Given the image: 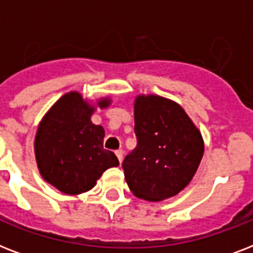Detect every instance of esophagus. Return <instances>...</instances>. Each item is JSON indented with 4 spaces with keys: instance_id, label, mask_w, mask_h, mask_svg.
Wrapping results in <instances>:
<instances>
[{
    "instance_id": "obj_1",
    "label": "esophagus",
    "mask_w": 253,
    "mask_h": 253,
    "mask_svg": "<svg viewBox=\"0 0 253 253\" xmlns=\"http://www.w3.org/2000/svg\"><path fill=\"white\" fill-rule=\"evenodd\" d=\"M115 155H117V158H118L119 163H122V160H123V151L122 150H117V151H115Z\"/></svg>"
}]
</instances>
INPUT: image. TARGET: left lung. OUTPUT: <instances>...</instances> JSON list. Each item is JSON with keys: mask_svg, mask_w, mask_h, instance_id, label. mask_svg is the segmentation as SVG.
I'll use <instances>...</instances> for the list:
<instances>
[{"mask_svg": "<svg viewBox=\"0 0 253 253\" xmlns=\"http://www.w3.org/2000/svg\"><path fill=\"white\" fill-rule=\"evenodd\" d=\"M134 130L138 144L122 163L130 190L148 201L176 196L200 166L201 132L180 105L159 95L136 98Z\"/></svg>", "mask_w": 253, "mask_h": 253, "instance_id": "1", "label": "left lung"}]
</instances>
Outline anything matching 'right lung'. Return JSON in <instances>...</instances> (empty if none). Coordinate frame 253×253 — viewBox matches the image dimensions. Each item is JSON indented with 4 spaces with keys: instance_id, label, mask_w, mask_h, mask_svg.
Masks as SVG:
<instances>
[{
    "instance_id": "obj_1",
    "label": "right lung",
    "mask_w": 253,
    "mask_h": 253,
    "mask_svg": "<svg viewBox=\"0 0 253 253\" xmlns=\"http://www.w3.org/2000/svg\"><path fill=\"white\" fill-rule=\"evenodd\" d=\"M107 101H99L101 107ZM93 107L71 91L45 114L35 138L38 168L47 182L65 194H79L95 185L107 168L119 166L114 152L103 148L105 131L90 122Z\"/></svg>"
}]
</instances>
